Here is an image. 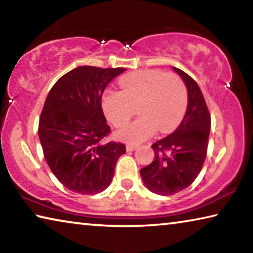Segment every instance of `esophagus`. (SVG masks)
Masks as SVG:
<instances>
[{
  "label": "esophagus",
  "mask_w": 253,
  "mask_h": 253,
  "mask_svg": "<svg viewBox=\"0 0 253 253\" xmlns=\"http://www.w3.org/2000/svg\"><path fill=\"white\" fill-rule=\"evenodd\" d=\"M136 148H137V145H134V144H128L126 146L127 152H132V151H135Z\"/></svg>",
  "instance_id": "obj_1"
}]
</instances>
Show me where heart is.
Returning <instances> with one entry per match:
<instances>
[{"instance_id": "b5f03b06", "label": "heart", "mask_w": 253, "mask_h": 253, "mask_svg": "<svg viewBox=\"0 0 253 253\" xmlns=\"http://www.w3.org/2000/svg\"><path fill=\"white\" fill-rule=\"evenodd\" d=\"M122 90L109 89L102 96V109L115 127H122L138 107L139 118L117 131L126 143H140L158 129L169 132L178 125L187 105V90L178 76L162 70H142L119 80Z\"/></svg>"}]
</instances>
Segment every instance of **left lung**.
I'll return each instance as SVG.
<instances>
[{"mask_svg": "<svg viewBox=\"0 0 253 253\" xmlns=\"http://www.w3.org/2000/svg\"><path fill=\"white\" fill-rule=\"evenodd\" d=\"M173 70L187 88L186 113L172 134L152 145L155 158L140 169L145 186L165 196L185 190L198 177L207 157L211 128V116L198 84L178 68Z\"/></svg>", "mask_w": 253, "mask_h": 253, "instance_id": "obj_1", "label": "left lung"}]
</instances>
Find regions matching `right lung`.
<instances>
[{"instance_id": "obj_1", "label": "right lung", "mask_w": 253, "mask_h": 253, "mask_svg": "<svg viewBox=\"0 0 253 253\" xmlns=\"http://www.w3.org/2000/svg\"><path fill=\"white\" fill-rule=\"evenodd\" d=\"M125 68L83 66L63 75L51 88L39 122V138L50 169L75 193L105 191L114 177L122 143H105L110 132L101 97Z\"/></svg>"}]
</instances>
